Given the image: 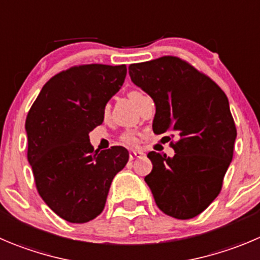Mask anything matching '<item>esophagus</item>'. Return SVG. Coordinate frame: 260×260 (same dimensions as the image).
<instances>
[{"label":"esophagus","instance_id":"1","mask_svg":"<svg viewBox=\"0 0 260 260\" xmlns=\"http://www.w3.org/2000/svg\"><path fill=\"white\" fill-rule=\"evenodd\" d=\"M143 155H144V153L135 152V150H133V152H130V154H128V158H130V160H134V159H137V158H142Z\"/></svg>","mask_w":260,"mask_h":260}]
</instances>
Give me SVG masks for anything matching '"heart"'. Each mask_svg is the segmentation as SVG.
Listing matches in <instances>:
<instances>
[{
	"label": "heart",
	"instance_id": "heart-1",
	"mask_svg": "<svg viewBox=\"0 0 260 260\" xmlns=\"http://www.w3.org/2000/svg\"><path fill=\"white\" fill-rule=\"evenodd\" d=\"M139 95H142V93H139V91H137V90H133L128 93V97H130V100H132L133 102H135V100H137ZM106 112H107V108H106ZM122 142L127 145H137L138 144V135L135 134V133H132V132L125 133V134L122 135Z\"/></svg>",
	"mask_w": 260,
	"mask_h": 260
}]
</instances>
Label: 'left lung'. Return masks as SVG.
Wrapping results in <instances>:
<instances>
[{"instance_id": "left-lung-1", "label": "left lung", "mask_w": 260, "mask_h": 260, "mask_svg": "<svg viewBox=\"0 0 260 260\" xmlns=\"http://www.w3.org/2000/svg\"><path fill=\"white\" fill-rule=\"evenodd\" d=\"M128 74L154 101V134L176 139L172 158L148 153L153 170L145 182L163 213L192 218L218 197L232 160L237 133L229 100L209 76L175 56L133 63Z\"/></svg>"}]
</instances>
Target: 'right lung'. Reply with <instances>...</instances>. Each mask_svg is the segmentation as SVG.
<instances>
[{"label": "right lung", "instance_id": "add662e5", "mask_svg": "<svg viewBox=\"0 0 260 260\" xmlns=\"http://www.w3.org/2000/svg\"><path fill=\"white\" fill-rule=\"evenodd\" d=\"M126 66H73L42 88L25 121L28 160L42 199L71 223H85L105 209L111 182L128 152H100L89 133L105 118L108 101L122 86Z\"/></svg>", "mask_w": 260, "mask_h": 260}]
</instances>
